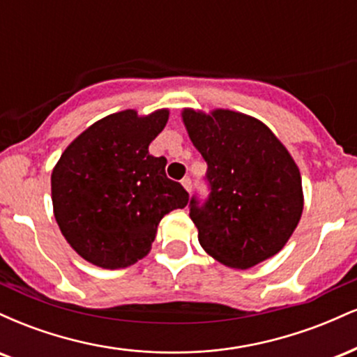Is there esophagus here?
<instances>
[{
    "instance_id": "esophagus-1",
    "label": "esophagus",
    "mask_w": 357,
    "mask_h": 357,
    "mask_svg": "<svg viewBox=\"0 0 357 357\" xmlns=\"http://www.w3.org/2000/svg\"><path fill=\"white\" fill-rule=\"evenodd\" d=\"M181 184H183V188H184V190H186L188 192H191L192 183H191V179H190V178H183V179H181Z\"/></svg>"
}]
</instances>
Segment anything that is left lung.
<instances>
[{
    "label": "left lung",
    "instance_id": "left-lung-1",
    "mask_svg": "<svg viewBox=\"0 0 357 357\" xmlns=\"http://www.w3.org/2000/svg\"><path fill=\"white\" fill-rule=\"evenodd\" d=\"M192 146L206 161L210 196L191 198L204 252L230 268H250L280 252L304 210L301 171L264 122L247 114L184 109Z\"/></svg>",
    "mask_w": 357,
    "mask_h": 357
}]
</instances>
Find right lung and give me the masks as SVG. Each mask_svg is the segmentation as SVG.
I'll list each match as a JSON object with an SVG mask.
<instances>
[{"label":"right lung","mask_w":357,"mask_h":357,"mask_svg":"<svg viewBox=\"0 0 357 357\" xmlns=\"http://www.w3.org/2000/svg\"><path fill=\"white\" fill-rule=\"evenodd\" d=\"M169 110L110 114L73 139L52 173L53 215L82 258L124 268L149 253L159 221L190 199L166 176V158L149 154Z\"/></svg>","instance_id":"right-lung-1"}]
</instances>
